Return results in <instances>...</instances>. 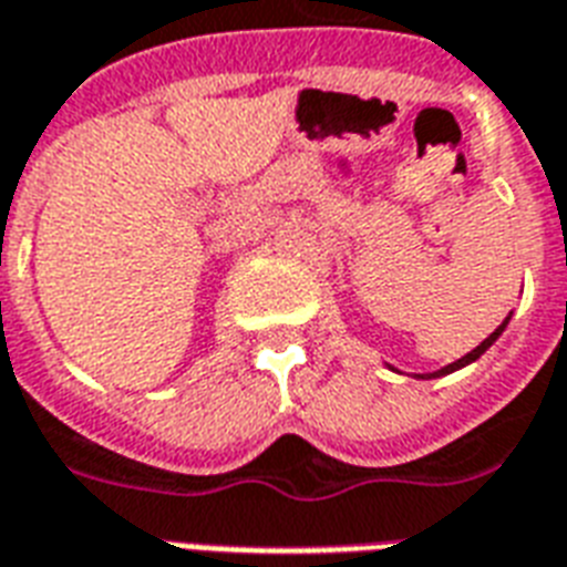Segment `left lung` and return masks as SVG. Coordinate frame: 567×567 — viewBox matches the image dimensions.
Returning <instances> with one entry per match:
<instances>
[{
	"label": "left lung",
	"instance_id": "1",
	"mask_svg": "<svg viewBox=\"0 0 567 567\" xmlns=\"http://www.w3.org/2000/svg\"><path fill=\"white\" fill-rule=\"evenodd\" d=\"M507 321H511V312H507L505 321H502V324H498L496 330H493V333H489V337H486L484 342H481V346L472 348V351H468V354H463V358L454 360V363H447V367L435 369V372H426V375H414V379H442V375H451V372H456V369H463V367H468V363H475V360L481 358V354H484L486 348L493 346V342H496V339L502 337V333H505ZM390 369H393V367H390ZM393 372H400V369H393Z\"/></svg>",
	"mask_w": 567,
	"mask_h": 567
}]
</instances>
